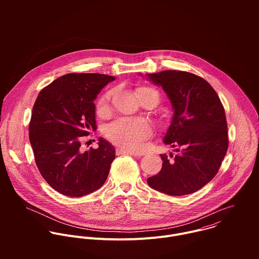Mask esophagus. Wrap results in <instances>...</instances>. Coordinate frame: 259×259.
Listing matches in <instances>:
<instances>
[{
  "instance_id": "34e87169",
  "label": "esophagus",
  "mask_w": 259,
  "mask_h": 259,
  "mask_svg": "<svg viewBox=\"0 0 259 259\" xmlns=\"http://www.w3.org/2000/svg\"><path fill=\"white\" fill-rule=\"evenodd\" d=\"M116 153H117V155H130V156H135V157L141 156V155H138V154H136L134 152H131V151H128V150H124V149H117Z\"/></svg>"
}]
</instances>
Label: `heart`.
Instances as JSON below:
<instances>
[{"label":"heart","mask_w":259,"mask_h":259,"mask_svg":"<svg viewBox=\"0 0 259 259\" xmlns=\"http://www.w3.org/2000/svg\"><path fill=\"white\" fill-rule=\"evenodd\" d=\"M152 91L155 90L147 87H139L136 93L138 95ZM110 97L112 92H107L99 99L97 105L98 112L102 113L108 108ZM152 132L151 124L142 119H119L109 124L105 129V135L109 140L130 151L141 150L144 141L151 137Z\"/></svg>","instance_id":"heart-1"}]
</instances>
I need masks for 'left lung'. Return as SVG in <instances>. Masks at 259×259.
<instances>
[{"instance_id": "left-lung-1", "label": "left lung", "mask_w": 259, "mask_h": 259, "mask_svg": "<svg viewBox=\"0 0 259 259\" xmlns=\"http://www.w3.org/2000/svg\"><path fill=\"white\" fill-rule=\"evenodd\" d=\"M147 77L162 86L171 101L174 115L164 142L178 153L173 161L161 155L162 169L147 183L169 196L193 194L213 179L226 157L229 135L224 105L212 86L192 72L163 70Z\"/></svg>"}]
</instances>
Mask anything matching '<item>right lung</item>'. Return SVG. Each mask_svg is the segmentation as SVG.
Masks as SVG:
<instances>
[{
	"mask_svg": "<svg viewBox=\"0 0 259 259\" xmlns=\"http://www.w3.org/2000/svg\"><path fill=\"white\" fill-rule=\"evenodd\" d=\"M116 78L101 73H67L39 93L32 107L29 141L41 175L56 192L82 197L100 189L116 158L103 138L83 152L84 136L96 130L94 100Z\"/></svg>",
	"mask_w": 259,
	"mask_h": 259,
	"instance_id": "right-lung-1",
	"label": "right lung"
}]
</instances>
